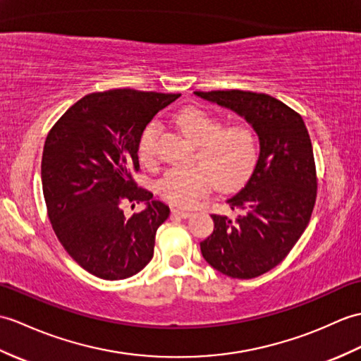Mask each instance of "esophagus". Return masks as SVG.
Returning <instances> with one entry per match:
<instances>
[{
    "label": "esophagus",
    "mask_w": 361,
    "mask_h": 361,
    "mask_svg": "<svg viewBox=\"0 0 361 361\" xmlns=\"http://www.w3.org/2000/svg\"><path fill=\"white\" fill-rule=\"evenodd\" d=\"M172 215L178 216V219H189L192 214L189 211H183V209H172Z\"/></svg>",
    "instance_id": "34e87169"
}]
</instances>
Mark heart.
<instances>
[{
  "mask_svg": "<svg viewBox=\"0 0 361 361\" xmlns=\"http://www.w3.org/2000/svg\"><path fill=\"white\" fill-rule=\"evenodd\" d=\"M175 124L184 137L197 142L194 161L200 166L167 171L157 181V192L164 201L177 207H194L212 186L229 190L240 186L252 172L258 157V135L252 124L220 118L200 107H186L175 116ZM158 126L149 124L138 142L140 161L155 160Z\"/></svg>",
  "mask_w": 361,
  "mask_h": 361,
  "instance_id": "b5f03b06",
  "label": "heart"
}]
</instances>
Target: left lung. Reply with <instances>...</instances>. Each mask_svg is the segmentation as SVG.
I'll return each instance as SVG.
<instances>
[{
    "label": "left lung",
    "instance_id": "obj_1",
    "mask_svg": "<svg viewBox=\"0 0 361 361\" xmlns=\"http://www.w3.org/2000/svg\"><path fill=\"white\" fill-rule=\"evenodd\" d=\"M195 95L232 109L257 130L255 169L228 200L237 219L212 214L214 232L200 243L214 269L231 279H255L288 257L311 220L317 200L312 142L301 115L271 95L250 90Z\"/></svg>",
    "mask_w": 361,
    "mask_h": 361
}]
</instances>
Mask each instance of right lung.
Segmentation results:
<instances>
[{"label":"right lung","mask_w":361,"mask_h":361,"mask_svg":"<svg viewBox=\"0 0 361 361\" xmlns=\"http://www.w3.org/2000/svg\"><path fill=\"white\" fill-rule=\"evenodd\" d=\"M180 94L112 89L89 94L49 130L41 160L47 216L66 252L103 280L138 274L154 257L171 211L133 180L138 142L154 116ZM147 209L126 217L124 204Z\"/></svg>","instance_id":"obj_1"}]
</instances>
